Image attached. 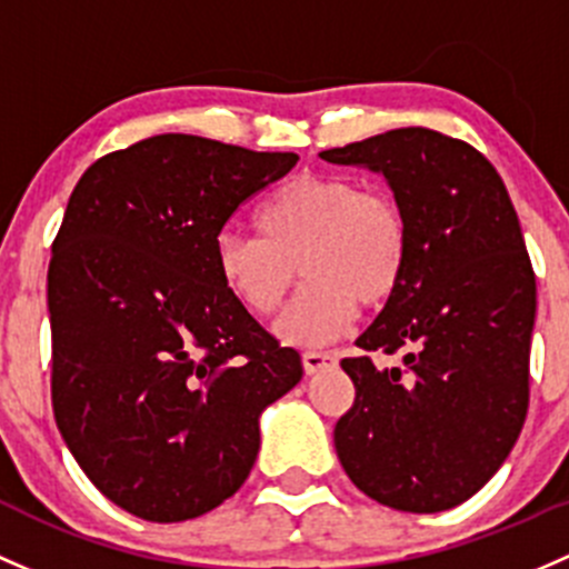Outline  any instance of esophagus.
<instances>
[{
	"label": "esophagus",
	"mask_w": 569,
	"mask_h": 569,
	"mask_svg": "<svg viewBox=\"0 0 569 569\" xmlns=\"http://www.w3.org/2000/svg\"><path fill=\"white\" fill-rule=\"evenodd\" d=\"M301 361H303V370H307V375H315V372H323L326 367H331L337 359H333L331 353H323V350H307Z\"/></svg>",
	"instance_id": "1"
}]
</instances>
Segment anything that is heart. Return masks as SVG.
Segmentation results:
<instances>
[{
  "label": "heart",
  "mask_w": 569,
  "mask_h": 569,
  "mask_svg": "<svg viewBox=\"0 0 569 569\" xmlns=\"http://www.w3.org/2000/svg\"><path fill=\"white\" fill-rule=\"evenodd\" d=\"M260 238L221 232L213 268L221 287L251 315L277 312L307 279L277 333L290 345H326L345 333L359 307H380L402 282L408 221L389 197L361 191L339 174H298L254 216Z\"/></svg>",
  "instance_id": "1"
}]
</instances>
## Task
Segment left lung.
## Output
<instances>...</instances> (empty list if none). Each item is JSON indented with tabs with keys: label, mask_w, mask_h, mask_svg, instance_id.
<instances>
[{
	"label": "left lung",
	"mask_w": 569,
	"mask_h": 569,
	"mask_svg": "<svg viewBox=\"0 0 569 569\" xmlns=\"http://www.w3.org/2000/svg\"><path fill=\"white\" fill-rule=\"evenodd\" d=\"M320 158L383 174L408 221L402 282L356 339L365 350H402V367L342 359L356 400L333 447L370 499L443 512L499 471L529 408L537 282L518 213L488 158L430 128H397Z\"/></svg>",
	"instance_id": "1"
}]
</instances>
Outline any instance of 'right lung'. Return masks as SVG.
<instances>
[{
  "instance_id": "1",
  "label": "right lung",
  "mask_w": 569,
  "mask_h": 569,
  "mask_svg": "<svg viewBox=\"0 0 569 569\" xmlns=\"http://www.w3.org/2000/svg\"><path fill=\"white\" fill-rule=\"evenodd\" d=\"M296 153L161 133L98 158L51 246V402L90 482L153 523L230 499L260 449V416L301 380L224 290L213 243Z\"/></svg>"
}]
</instances>
